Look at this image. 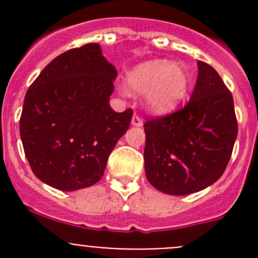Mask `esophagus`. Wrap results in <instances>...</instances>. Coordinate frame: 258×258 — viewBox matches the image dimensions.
<instances>
[{
	"mask_svg": "<svg viewBox=\"0 0 258 258\" xmlns=\"http://www.w3.org/2000/svg\"><path fill=\"white\" fill-rule=\"evenodd\" d=\"M131 123L134 124V126H142V124H144V121H142V118L139 114H134Z\"/></svg>",
	"mask_w": 258,
	"mask_h": 258,
	"instance_id": "1",
	"label": "esophagus"
}]
</instances>
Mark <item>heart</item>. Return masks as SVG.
Listing matches in <instances>:
<instances>
[{
  "label": "heart",
  "mask_w": 258,
  "mask_h": 258,
  "mask_svg": "<svg viewBox=\"0 0 258 258\" xmlns=\"http://www.w3.org/2000/svg\"><path fill=\"white\" fill-rule=\"evenodd\" d=\"M127 87L135 93H146L147 105L153 112L167 113L186 97L189 76L181 64L168 61H150L127 75Z\"/></svg>",
  "instance_id": "obj_1"
}]
</instances>
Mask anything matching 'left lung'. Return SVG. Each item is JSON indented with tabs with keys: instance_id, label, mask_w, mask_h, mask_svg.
Instances as JSON below:
<instances>
[{
	"instance_id": "1",
	"label": "left lung",
	"mask_w": 258,
	"mask_h": 258,
	"mask_svg": "<svg viewBox=\"0 0 258 258\" xmlns=\"http://www.w3.org/2000/svg\"><path fill=\"white\" fill-rule=\"evenodd\" d=\"M197 66L188 102L165 116H146L144 124L146 177L167 195L194 194L217 181L237 137L232 93L212 66Z\"/></svg>"
}]
</instances>
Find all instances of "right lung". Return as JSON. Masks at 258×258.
<instances>
[{"mask_svg":"<svg viewBox=\"0 0 258 258\" xmlns=\"http://www.w3.org/2000/svg\"><path fill=\"white\" fill-rule=\"evenodd\" d=\"M116 75L100 45L87 43L52 59L27 90L21 140L32 172L48 186L75 191L102 178L134 113L111 108Z\"/></svg>","mask_w":258,"mask_h":258,"instance_id":"1","label":"right lung"}]
</instances>
